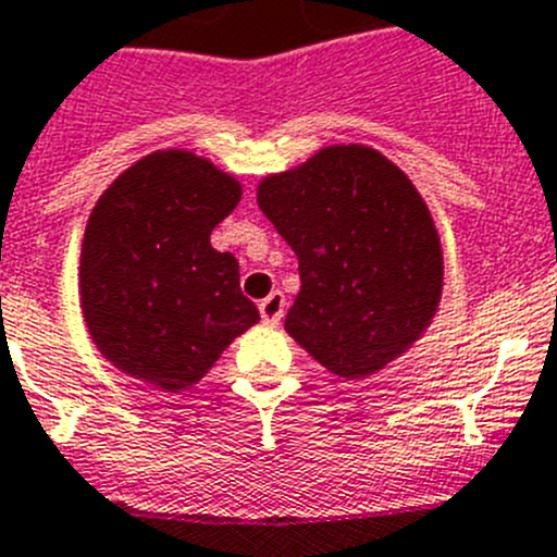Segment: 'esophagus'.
<instances>
[{"label": "esophagus", "instance_id": "obj_1", "mask_svg": "<svg viewBox=\"0 0 557 557\" xmlns=\"http://www.w3.org/2000/svg\"><path fill=\"white\" fill-rule=\"evenodd\" d=\"M260 310V319L267 324H277L280 319H283L285 313V297H283V290H272L267 299H260L258 305Z\"/></svg>", "mask_w": 557, "mask_h": 557}]
</instances>
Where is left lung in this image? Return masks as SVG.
I'll return each instance as SVG.
<instances>
[{
    "label": "left lung",
    "mask_w": 557,
    "mask_h": 557,
    "mask_svg": "<svg viewBox=\"0 0 557 557\" xmlns=\"http://www.w3.org/2000/svg\"><path fill=\"white\" fill-rule=\"evenodd\" d=\"M258 205L299 260L285 330L338 377H366L413 344L441 297L428 205L388 158L327 147L267 177Z\"/></svg>",
    "instance_id": "obj_1"
}]
</instances>
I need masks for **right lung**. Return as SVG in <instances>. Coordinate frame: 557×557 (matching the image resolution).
Returning a JSON list of instances; mask_svg holds the SVG:
<instances>
[{"label": "right lung", "instance_id": "add662e5", "mask_svg": "<svg viewBox=\"0 0 557 557\" xmlns=\"http://www.w3.org/2000/svg\"><path fill=\"white\" fill-rule=\"evenodd\" d=\"M242 185L191 152L129 166L94 208L79 258L83 313L99 352L147 383L180 391L260 319L238 260L210 247Z\"/></svg>", "mask_w": 557, "mask_h": 557}]
</instances>
